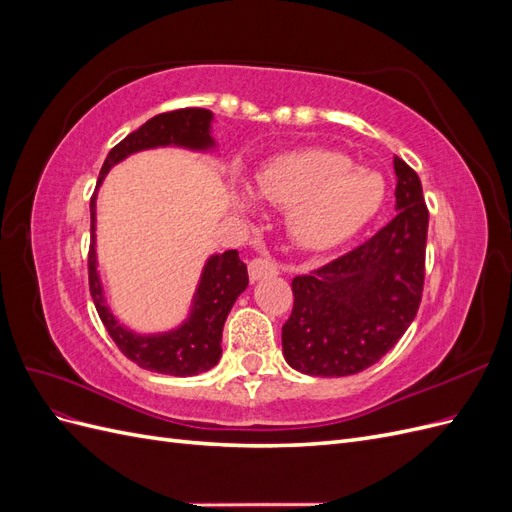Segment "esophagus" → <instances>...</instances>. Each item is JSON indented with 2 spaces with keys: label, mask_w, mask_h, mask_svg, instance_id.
<instances>
[{
  "label": "esophagus",
  "mask_w": 512,
  "mask_h": 512,
  "mask_svg": "<svg viewBox=\"0 0 512 512\" xmlns=\"http://www.w3.org/2000/svg\"><path fill=\"white\" fill-rule=\"evenodd\" d=\"M247 271H250V280L256 282L260 277H269V275H277L280 273V267H277V262L271 258H254L250 265H247Z\"/></svg>",
  "instance_id": "esophagus-1"
}]
</instances>
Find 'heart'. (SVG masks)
Segmentation results:
<instances>
[{
    "mask_svg": "<svg viewBox=\"0 0 512 512\" xmlns=\"http://www.w3.org/2000/svg\"><path fill=\"white\" fill-rule=\"evenodd\" d=\"M256 194L290 207L288 226L299 245L327 250L374 218L384 200V179L374 170L354 168L344 153L303 149L262 166ZM237 200L243 209L254 207L252 194Z\"/></svg>",
    "mask_w": 512,
    "mask_h": 512,
    "instance_id": "heart-1",
    "label": "heart"
}]
</instances>
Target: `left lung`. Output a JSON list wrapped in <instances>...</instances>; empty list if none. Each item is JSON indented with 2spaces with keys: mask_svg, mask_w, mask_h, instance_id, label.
Here are the masks:
<instances>
[{
  "mask_svg": "<svg viewBox=\"0 0 512 512\" xmlns=\"http://www.w3.org/2000/svg\"><path fill=\"white\" fill-rule=\"evenodd\" d=\"M393 164L395 218L354 250L292 280L282 346L301 374H359L399 342L418 312L429 211L416 170L397 156Z\"/></svg>",
  "mask_w": 512,
  "mask_h": 512,
  "instance_id": "left-lung-1",
  "label": "left lung"
}]
</instances>
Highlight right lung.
Segmentation results:
<instances>
[{"label":"right lung","instance_id":"add662e5","mask_svg":"<svg viewBox=\"0 0 512 512\" xmlns=\"http://www.w3.org/2000/svg\"><path fill=\"white\" fill-rule=\"evenodd\" d=\"M211 111L198 106L177 108V111L160 113L145 121L141 128L130 132L121 143H117L102 164L100 177L91 196V243L87 256L89 292L104 329L111 335L117 348L134 361L138 367L158 371L168 376H196L218 365L222 356V329L232 303L247 288V267L239 258L237 250L211 256L200 277V284L194 297V309L188 322L173 333L141 337L119 327L113 314L108 312L102 297V286L96 271V250H94V222H96V192L108 168L123 160L134 151L160 147V145H181L192 149H207L213 145L209 136Z\"/></svg>","mask_w":512,"mask_h":512}]
</instances>
